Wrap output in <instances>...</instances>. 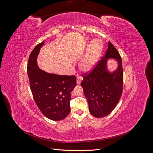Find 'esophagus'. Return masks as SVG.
Masks as SVG:
<instances>
[{
	"label": "esophagus",
	"instance_id": "1",
	"mask_svg": "<svg viewBox=\"0 0 153 153\" xmlns=\"http://www.w3.org/2000/svg\"><path fill=\"white\" fill-rule=\"evenodd\" d=\"M82 80H83L82 76H80V75H77V81H76L77 84H78V85L80 84V83H81V82H82Z\"/></svg>",
	"mask_w": 153,
	"mask_h": 153
}]
</instances>
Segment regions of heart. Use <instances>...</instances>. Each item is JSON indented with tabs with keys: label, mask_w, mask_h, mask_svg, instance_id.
<instances>
[{
	"label": "heart",
	"mask_w": 153,
	"mask_h": 153,
	"mask_svg": "<svg viewBox=\"0 0 153 153\" xmlns=\"http://www.w3.org/2000/svg\"><path fill=\"white\" fill-rule=\"evenodd\" d=\"M101 49V44L98 40H95L91 44L89 52L82 60L80 68L85 71H89L94 65L98 59L100 52Z\"/></svg>",
	"instance_id": "1"
}]
</instances>
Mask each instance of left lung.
<instances>
[{"label": "left lung", "mask_w": 153, "mask_h": 153, "mask_svg": "<svg viewBox=\"0 0 153 153\" xmlns=\"http://www.w3.org/2000/svg\"><path fill=\"white\" fill-rule=\"evenodd\" d=\"M111 57L117 59L119 63L113 74L106 70V61ZM83 79L81 85L91 114L96 117H103L112 112L123 93V69L121 55L109 41L105 55L91 71L83 74Z\"/></svg>", "instance_id": "1"}]
</instances>
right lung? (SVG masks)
I'll return each instance as SVG.
<instances>
[{
	"label": "right lung",
	"mask_w": 153,
	"mask_h": 153,
	"mask_svg": "<svg viewBox=\"0 0 153 153\" xmlns=\"http://www.w3.org/2000/svg\"><path fill=\"white\" fill-rule=\"evenodd\" d=\"M44 42L36 46L29 58L27 69L30 88L36 104L45 116L61 121L70 112L71 92L76 85V78L48 73L39 68L36 59Z\"/></svg>",
	"instance_id": "1"
}]
</instances>
